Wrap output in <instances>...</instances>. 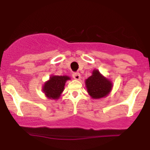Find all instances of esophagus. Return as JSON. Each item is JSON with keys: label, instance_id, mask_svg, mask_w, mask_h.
<instances>
[{"label": "esophagus", "instance_id": "esophagus-1", "mask_svg": "<svg viewBox=\"0 0 150 150\" xmlns=\"http://www.w3.org/2000/svg\"><path fill=\"white\" fill-rule=\"evenodd\" d=\"M73 77L75 80H80V79L81 78V76H80V74L79 73H74L73 74Z\"/></svg>", "mask_w": 150, "mask_h": 150}]
</instances>
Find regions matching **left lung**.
<instances>
[{
	"label": "left lung",
	"instance_id": "8db88e82",
	"mask_svg": "<svg viewBox=\"0 0 150 150\" xmlns=\"http://www.w3.org/2000/svg\"><path fill=\"white\" fill-rule=\"evenodd\" d=\"M87 90L93 99L106 97L113 87L112 82L103 76L98 70H94L92 75L85 80Z\"/></svg>",
	"mask_w": 150,
	"mask_h": 150
}]
</instances>
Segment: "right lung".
Instances as JSON below:
<instances>
[{"label":"right lung","mask_w":150,"mask_h":150,"mask_svg":"<svg viewBox=\"0 0 150 150\" xmlns=\"http://www.w3.org/2000/svg\"><path fill=\"white\" fill-rule=\"evenodd\" d=\"M70 80L68 76H59L53 75L50 77L49 80L46 82L43 86V92H44L46 97L51 99H59L61 93L63 92L65 82L67 80Z\"/></svg>","instance_id":"add662e5"}]
</instances>
